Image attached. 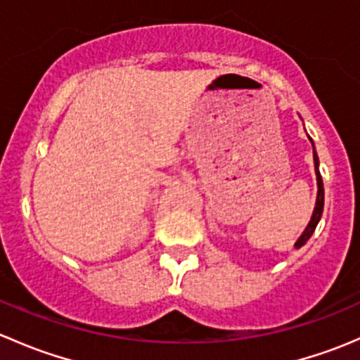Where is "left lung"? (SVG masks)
<instances>
[{
	"instance_id": "left-lung-1",
	"label": "left lung",
	"mask_w": 360,
	"mask_h": 360,
	"mask_svg": "<svg viewBox=\"0 0 360 360\" xmlns=\"http://www.w3.org/2000/svg\"><path fill=\"white\" fill-rule=\"evenodd\" d=\"M310 139V137H308ZM311 146H314V141L310 139ZM314 163H315V176H317V202H315V209H314V214H311V219L310 223H308V226L304 228L303 235H301L300 238H297V242L294 244V248L300 249L303 248L304 244L308 242V238L311 237V233L315 231V228H317L319 221H321V216H322V210H324V184H322V177H321V172H319V157L317 153H315V148H314Z\"/></svg>"
}]
</instances>
